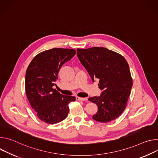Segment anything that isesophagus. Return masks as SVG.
Instances as JSON below:
<instances>
[{"instance_id":"1","label":"esophagus","mask_w":158,"mask_h":158,"mask_svg":"<svg viewBox=\"0 0 158 158\" xmlns=\"http://www.w3.org/2000/svg\"><path fill=\"white\" fill-rule=\"evenodd\" d=\"M76 99L77 100H81V101H86L87 100L86 98H81V97H77Z\"/></svg>"}]
</instances>
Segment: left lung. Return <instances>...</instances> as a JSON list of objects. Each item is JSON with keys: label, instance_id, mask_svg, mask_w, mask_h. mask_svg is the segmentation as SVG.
<instances>
[{"label": "left lung", "instance_id": "left-lung-1", "mask_svg": "<svg viewBox=\"0 0 158 158\" xmlns=\"http://www.w3.org/2000/svg\"><path fill=\"white\" fill-rule=\"evenodd\" d=\"M77 51L92 81L98 80L99 89L103 90L99 97L89 98L98 106V112L92 118L103 123L115 120L125 110L132 86L127 61L117 52L103 47Z\"/></svg>", "mask_w": 158, "mask_h": 158}]
</instances>
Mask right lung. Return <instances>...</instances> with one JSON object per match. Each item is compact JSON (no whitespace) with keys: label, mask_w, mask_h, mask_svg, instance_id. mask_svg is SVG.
I'll list each match as a JSON object with an SVG mask.
<instances>
[{"label":"right lung","mask_w":158,"mask_h":158,"mask_svg":"<svg viewBox=\"0 0 158 158\" xmlns=\"http://www.w3.org/2000/svg\"><path fill=\"white\" fill-rule=\"evenodd\" d=\"M73 49L52 48L35 56L26 73L25 89L28 100L38 118L47 124L63 120L69 112L73 96L63 95L52 89L62 65L75 55Z\"/></svg>","instance_id":"obj_1"}]
</instances>
